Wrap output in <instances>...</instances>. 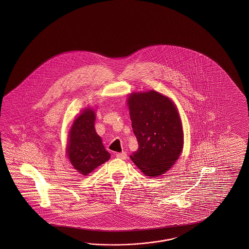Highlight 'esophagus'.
<instances>
[{"label":"esophagus","mask_w":249,"mask_h":249,"mask_svg":"<svg viewBox=\"0 0 249 249\" xmlns=\"http://www.w3.org/2000/svg\"><path fill=\"white\" fill-rule=\"evenodd\" d=\"M117 159H127V154L125 152H122V153H117Z\"/></svg>","instance_id":"34e87169"}]
</instances>
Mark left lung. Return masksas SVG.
Masks as SVG:
<instances>
[{"label": "left lung", "instance_id": "8db88e82", "mask_svg": "<svg viewBox=\"0 0 249 249\" xmlns=\"http://www.w3.org/2000/svg\"><path fill=\"white\" fill-rule=\"evenodd\" d=\"M128 105L139 144L131 159L147 176L163 175L182 149L183 132L176 107L169 98L155 90L132 93Z\"/></svg>", "mask_w": 249, "mask_h": 249}]
</instances>
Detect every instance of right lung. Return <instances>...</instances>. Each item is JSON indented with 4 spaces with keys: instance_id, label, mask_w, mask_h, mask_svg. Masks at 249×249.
I'll list each match as a JSON object with an SVG mask.
<instances>
[{
    "instance_id": "1",
    "label": "right lung",
    "mask_w": 249,
    "mask_h": 249,
    "mask_svg": "<svg viewBox=\"0 0 249 249\" xmlns=\"http://www.w3.org/2000/svg\"><path fill=\"white\" fill-rule=\"evenodd\" d=\"M94 122V111L87 108L74 120L69 132V160L74 168L84 175L90 174L110 158L101 138L95 132Z\"/></svg>"
}]
</instances>
